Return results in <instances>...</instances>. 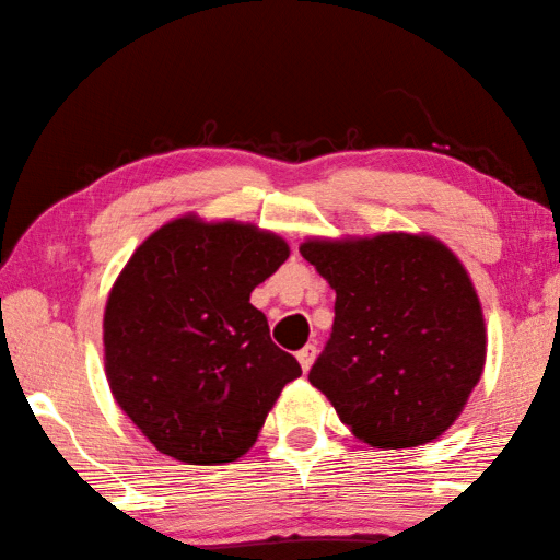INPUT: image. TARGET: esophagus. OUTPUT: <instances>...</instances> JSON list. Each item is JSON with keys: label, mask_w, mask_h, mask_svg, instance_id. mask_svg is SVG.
Masks as SVG:
<instances>
[{"label": "esophagus", "mask_w": 560, "mask_h": 560, "mask_svg": "<svg viewBox=\"0 0 560 560\" xmlns=\"http://www.w3.org/2000/svg\"><path fill=\"white\" fill-rule=\"evenodd\" d=\"M315 354H318V350H315V345H306V348H303V350H299V352H296V358H299V362H301L303 372H308V370L313 368V362H315Z\"/></svg>", "instance_id": "obj_1"}]
</instances>
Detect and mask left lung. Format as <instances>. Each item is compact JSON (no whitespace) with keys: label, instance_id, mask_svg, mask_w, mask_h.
I'll return each instance as SVG.
<instances>
[{"label":"left lung","instance_id":"obj_1","mask_svg":"<svg viewBox=\"0 0 560 560\" xmlns=\"http://www.w3.org/2000/svg\"><path fill=\"white\" fill-rule=\"evenodd\" d=\"M335 289L332 335L308 374L354 439L416 448L443 435L482 377L487 328L465 264L425 232L308 237Z\"/></svg>","mask_w":560,"mask_h":560}]
</instances>
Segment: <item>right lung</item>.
I'll list each match as a JSON object with an SVG mask.
<instances>
[{"instance_id":"add662e5","label":"right lung","mask_w":560,"mask_h":560,"mask_svg":"<svg viewBox=\"0 0 560 560\" xmlns=\"http://www.w3.org/2000/svg\"><path fill=\"white\" fill-rule=\"evenodd\" d=\"M252 222L188 212L151 232L109 289V392L159 453L186 465L245 455L301 364L269 338L249 293L289 259Z\"/></svg>"}]
</instances>
